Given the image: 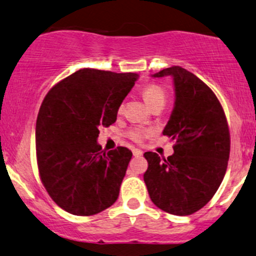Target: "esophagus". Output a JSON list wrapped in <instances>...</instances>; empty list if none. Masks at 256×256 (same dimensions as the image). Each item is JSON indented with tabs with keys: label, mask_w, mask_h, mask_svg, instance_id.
Returning <instances> with one entry per match:
<instances>
[{
	"label": "esophagus",
	"mask_w": 256,
	"mask_h": 256,
	"mask_svg": "<svg viewBox=\"0 0 256 256\" xmlns=\"http://www.w3.org/2000/svg\"><path fill=\"white\" fill-rule=\"evenodd\" d=\"M132 152H134V156H142L143 154V152L140 150V149H134Z\"/></svg>",
	"instance_id": "34e87169"
}]
</instances>
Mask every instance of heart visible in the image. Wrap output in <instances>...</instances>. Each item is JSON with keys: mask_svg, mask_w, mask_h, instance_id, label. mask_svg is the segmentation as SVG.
Instances as JSON below:
<instances>
[{"mask_svg": "<svg viewBox=\"0 0 256 256\" xmlns=\"http://www.w3.org/2000/svg\"><path fill=\"white\" fill-rule=\"evenodd\" d=\"M142 95L144 98L146 102L152 108L156 104H165L166 102V92L165 90L161 86H158L156 84H148L143 88ZM124 106L120 104L119 110H122ZM154 134V130L152 128H131L128 131V136L131 138L134 142L140 143L146 140V137L152 136Z\"/></svg>", "mask_w": 256, "mask_h": 256, "instance_id": "b5f03b06", "label": "heart"}]
</instances>
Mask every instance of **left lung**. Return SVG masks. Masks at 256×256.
Here are the masks:
<instances>
[{"mask_svg": "<svg viewBox=\"0 0 256 256\" xmlns=\"http://www.w3.org/2000/svg\"><path fill=\"white\" fill-rule=\"evenodd\" d=\"M171 76L174 108L162 134L174 140L167 158L146 152L143 176L152 204L174 216H190L206 206L224 179L230 156V131L216 94L179 66L152 74Z\"/></svg>", "mask_w": 256, "mask_h": 256, "instance_id": "1", "label": "left lung"}]
</instances>
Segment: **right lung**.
<instances>
[{
    "instance_id": "1",
    "label": "right lung",
    "mask_w": 256,
    "mask_h": 256,
    "mask_svg": "<svg viewBox=\"0 0 256 256\" xmlns=\"http://www.w3.org/2000/svg\"><path fill=\"white\" fill-rule=\"evenodd\" d=\"M136 73L83 68L55 84L44 98L36 122L40 180L58 207L89 216L107 210L119 196L132 152H106L100 128L116 122Z\"/></svg>"
}]
</instances>
